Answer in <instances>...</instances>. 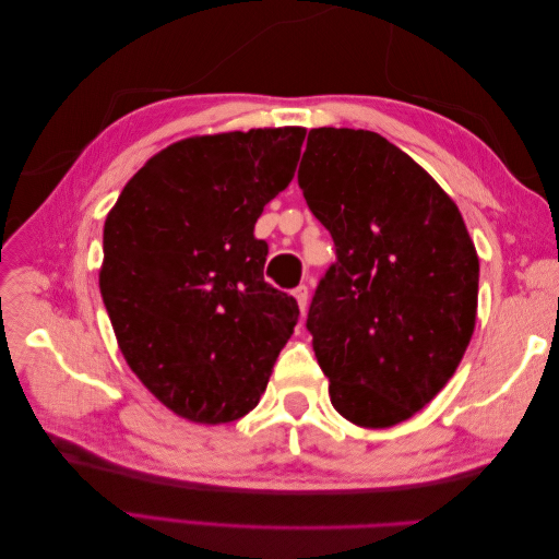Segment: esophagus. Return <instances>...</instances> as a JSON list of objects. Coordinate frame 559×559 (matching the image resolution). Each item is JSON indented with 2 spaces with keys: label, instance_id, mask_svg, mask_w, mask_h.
<instances>
[{
  "label": "esophagus",
  "instance_id": "esophagus-1",
  "mask_svg": "<svg viewBox=\"0 0 559 559\" xmlns=\"http://www.w3.org/2000/svg\"><path fill=\"white\" fill-rule=\"evenodd\" d=\"M294 296H296V300H298V308H300V312L306 314V312H308V286H306V284L296 286V289H294Z\"/></svg>",
  "mask_w": 559,
  "mask_h": 559
}]
</instances>
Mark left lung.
Masks as SVG:
<instances>
[{
  "instance_id": "left-lung-1",
  "label": "left lung",
  "mask_w": 559,
  "mask_h": 559,
  "mask_svg": "<svg viewBox=\"0 0 559 559\" xmlns=\"http://www.w3.org/2000/svg\"><path fill=\"white\" fill-rule=\"evenodd\" d=\"M298 186L335 245L306 321L331 403L352 425L394 427L464 357L476 247L448 193L378 132L310 130Z\"/></svg>"
}]
</instances>
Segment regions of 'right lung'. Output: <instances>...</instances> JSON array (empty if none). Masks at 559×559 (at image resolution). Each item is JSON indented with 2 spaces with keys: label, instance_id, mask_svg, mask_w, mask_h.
<instances>
[{
  "label": "right lung",
  "instance_id": "obj_1",
  "mask_svg": "<svg viewBox=\"0 0 559 559\" xmlns=\"http://www.w3.org/2000/svg\"><path fill=\"white\" fill-rule=\"evenodd\" d=\"M306 128L163 148L105 222L99 292L132 373L173 413L224 425L265 392L298 302L263 280V207L294 179Z\"/></svg>",
  "mask_w": 559,
  "mask_h": 559
}]
</instances>
